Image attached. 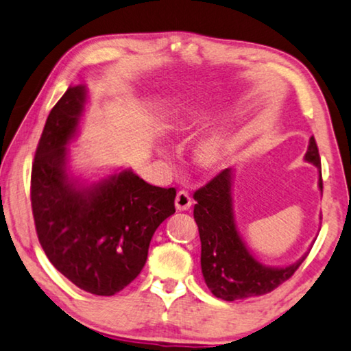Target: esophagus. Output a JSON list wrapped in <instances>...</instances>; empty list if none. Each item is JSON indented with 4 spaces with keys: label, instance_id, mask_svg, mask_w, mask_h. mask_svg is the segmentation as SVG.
Wrapping results in <instances>:
<instances>
[{
    "label": "esophagus",
    "instance_id": "esophagus-1",
    "mask_svg": "<svg viewBox=\"0 0 351 351\" xmlns=\"http://www.w3.org/2000/svg\"><path fill=\"white\" fill-rule=\"evenodd\" d=\"M175 206L178 210H187L192 206V198L186 191H180L175 198Z\"/></svg>",
    "mask_w": 351,
    "mask_h": 351
}]
</instances>
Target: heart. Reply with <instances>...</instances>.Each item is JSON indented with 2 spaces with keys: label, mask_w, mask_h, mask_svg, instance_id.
Returning <instances> with one entry per match:
<instances>
[{
  "label": "heart",
  "mask_w": 351,
  "mask_h": 351,
  "mask_svg": "<svg viewBox=\"0 0 351 351\" xmlns=\"http://www.w3.org/2000/svg\"><path fill=\"white\" fill-rule=\"evenodd\" d=\"M182 128H187V121ZM231 152L230 141L223 136H213L208 137L206 141L202 142V145L198 147V162L202 164L204 169H215ZM162 154H169L167 149H162Z\"/></svg>",
  "instance_id": "b5f03b06"
}]
</instances>
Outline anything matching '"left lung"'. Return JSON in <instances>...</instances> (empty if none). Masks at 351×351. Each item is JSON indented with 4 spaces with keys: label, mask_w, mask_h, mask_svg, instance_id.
I'll return each instance as SVG.
<instances>
[{
    "label": "left lung",
    "mask_w": 351,
    "mask_h": 351,
    "mask_svg": "<svg viewBox=\"0 0 351 351\" xmlns=\"http://www.w3.org/2000/svg\"><path fill=\"white\" fill-rule=\"evenodd\" d=\"M304 159L319 170L322 191L320 156L314 137L309 138ZM193 198L197 202L193 219L202 241V271L206 286L217 298L234 302L269 293L295 274L304 261L306 254L291 265L270 267L252 254L236 226L231 169L221 170L214 180L198 189Z\"/></svg>",
    "instance_id": "1"
}]
</instances>
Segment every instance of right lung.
I'll return each instance as SVG.
<instances>
[{
	"instance_id": "right-lung-1",
	"label": "right lung",
	"mask_w": 351,
	"mask_h": 351,
	"mask_svg": "<svg viewBox=\"0 0 351 351\" xmlns=\"http://www.w3.org/2000/svg\"><path fill=\"white\" fill-rule=\"evenodd\" d=\"M86 101V86L69 87L49 112L32 162L31 204L49 263L82 291L109 297L142 271L154 231L175 214L176 191L131 169L90 184L75 180L66 147Z\"/></svg>"
}]
</instances>
